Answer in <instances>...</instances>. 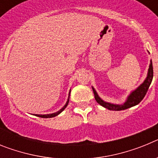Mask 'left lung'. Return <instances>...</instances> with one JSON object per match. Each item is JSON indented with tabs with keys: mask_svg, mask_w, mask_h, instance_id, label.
<instances>
[{
	"mask_svg": "<svg viewBox=\"0 0 158 158\" xmlns=\"http://www.w3.org/2000/svg\"><path fill=\"white\" fill-rule=\"evenodd\" d=\"M148 53L150 54V52L148 51ZM153 64H152V61H150V64L149 65V69H148V73L146 78L144 80V81L141 84L139 87L135 89V90L131 92L129 95H128L126 101L124 102L123 104H111L109 102H106L104 100H102L100 98L99 95L97 94L96 91L95 90L94 88L92 86L94 93L95 99H96V102L104 107L107 108L111 111H121V110L127 109L129 107H134V106L139 104L142 99L144 98V96H146V93H147L149 87H150V84H151L152 80H153Z\"/></svg>",
	"mask_w": 158,
	"mask_h": 158,
	"instance_id": "left-lung-1",
	"label": "left lung"
}]
</instances>
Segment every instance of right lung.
<instances>
[{"label": "right lung", "instance_id": "1", "mask_svg": "<svg viewBox=\"0 0 158 158\" xmlns=\"http://www.w3.org/2000/svg\"><path fill=\"white\" fill-rule=\"evenodd\" d=\"M70 92H71V89H70V90H69V96H68V99H67L66 103H65V105H64L63 107H62V108H61V109H60L59 111H56V112H54V113H52V114H47V115H35L36 116L41 117V118H52V117H55V116H57V115H59L60 113H61V112H62V111H63L64 110H65V108L67 107V105H68V104H69V96H70Z\"/></svg>", "mask_w": 158, "mask_h": 158}]
</instances>
